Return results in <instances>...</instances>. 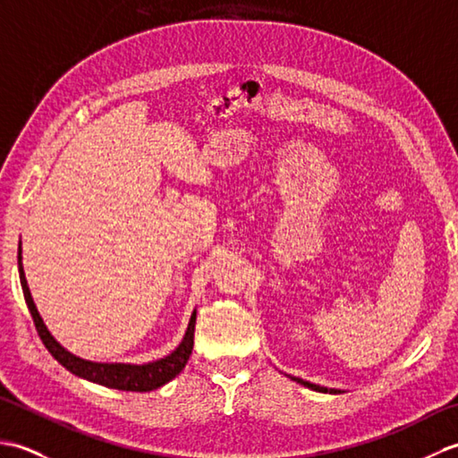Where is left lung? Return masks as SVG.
<instances>
[{
    "instance_id": "obj_1",
    "label": "left lung",
    "mask_w": 458,
    "mask_h": 458,
    "mask_svg": "<svg viewBox=\"0 0 458 458\" xmlns=\"http://www.w3.org/2000/svg\"><path fill=\"white\" fill-rule=\"evenodd\" d=\"M287 377H291V379H293V382H297V384H301V386L309 387V390H313V392H320V394H344V390H336V387H325V386H318V384L307 382V379H301V377L289 376V374H287Z\"/></svg>"
}]
</instances>
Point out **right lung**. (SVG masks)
<instances>
[{
	"mask_svg": "<svg viewBox=\"0 0 458 458\" xmlns=\"http://www.w3.org/2000/svg\"><path fill=\"white\" fill-rule=\"evenodd\" d=\"M21 242H19L17 250V266H19V281H21L23 297L25 303L31 310L33 323L37 327V333L41 336L43 344L47 346L48 352L53 354L55 360H58L68 372L74 376L89 379V382L100 384L106 387H112V390H123V392H151L157 390V387L171 382L173 377H177L182 368L187 366L192 344H194V323H197V309L192 310L189 327L184 330V336L179 343V346L173 350L171 354L163 356L159 360H153V362L145 364H130V362H92V360H86L72 354L71 350H66L58 340L51 335V330L47 328L41 313L37 310L35 301L31 297V291L27 285V277L23 271V256H21Z\"/></svg>",
	"mask_w": 458,
	"mask_h": 458,
	"instance_id": "right-lung-1",
	"label": "right lung"
}]
</instances>
